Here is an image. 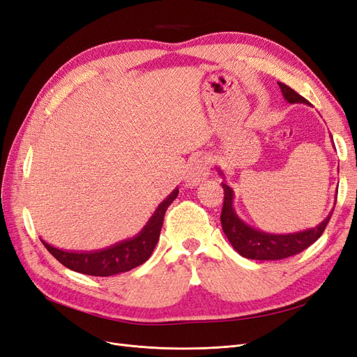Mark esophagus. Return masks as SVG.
<instances>
[{"mask_svg":"<svg viewBox=\"0 0 357 357\" xmlns=\"http://www.w3.org/2000/svg\"><path fill=\"white\" fill-rule=\"evenodd\" d=\"M210 176V160L205 156L195 158L188 168L185 183L186 186H198L201 181H204Z\"/></svg>","mask_w":357,"mask_h":357,"instance_id":"34e87169","label":"esophagus"}]
</instances>
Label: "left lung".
<instances>
[{
    "instance_id": "left-lung-1",
    "label": "left lung",
    "mask_w": 357,
    "mask_h": 357,
    "mask_svg": "<svg viewBox=\"0 0 357 357\" xmlns=\"http://www.w3.org/2000/svg\"><path fill=\"white\" fill-rule=\"evenodd\" d=\"M280 89L284 96V100L290 104H308L305 98H302L299 93L289 88L284 83H278ZM218 172L223 176V171L218 168ZM222 188L225 190L223 208H222V228L225 235L228 236L229 243L245 259H256V261H278L286 259L305 250L312 243L320 238V235L325 231L326 225L332 215V211L328 214L325 220L320 222L314 228L305 231L291 232V234H269L261 229H256L253 226L247 225L236 214L234 208V197L235 193L228 183L223 181Z\"/></svg>"
}]
</instances>
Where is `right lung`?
<instances>
[{
    "mask_svg": "<svg viewBox=\"0 0 357 357\" xmlns=\"http://www.w3.org/2000/svg\"><path fill=\"white\" fill-rule=\"evenodd\" d=\"M178 195V189L172 190L169 195L162 201L152 218L147 220L144 228L139 231L132 238L119 241L110 247L101 248L93 252H77V250H63V248L53 247L45 240L47 250L55 256L58 261L75 273H82L86 275L96 277H109L121 273L131 271L132 268L144 264L152 255L153 248L158 244L159 234L162 229V223L167 208Z\"/></svg>",
    "mask_w": 357,
    "mask_h": 357,
    "instance_id": "add662e5",
    "label": "right lung"
}]
</instances>
